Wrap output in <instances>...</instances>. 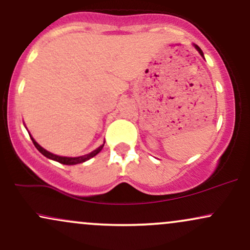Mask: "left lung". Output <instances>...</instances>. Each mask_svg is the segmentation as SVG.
Instances as JSON below:
<instances>
[{
  "mask_svg": "<svg viewBox=\"0 0 250 250\" xmlns=\"http://www.w3.org/2000/svg\"><path fill=\"white\" fill-rule=\"evenodd\" d=\"M195 48H196V49H197V50H199V53L201 54V55H202V56H203V53H202V50H201V49H200V47H199V45H195Z\"/></svg>",
  "mask_w": 250,
  "mask_h": 250,
  "instance_id": "1",
  "label": "left lung"
}]
</instances>
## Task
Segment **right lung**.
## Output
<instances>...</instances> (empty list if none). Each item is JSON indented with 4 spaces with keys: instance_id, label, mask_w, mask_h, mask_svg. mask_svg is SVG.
<instances>
[{
    "instance_id": "obj_1",
    "label": "right lung",
    "mask_w": 250,
    "mask_h": 250,
    "mask_svg": "<svg viewBox=\"0 0 250 250\" xmlns=\"http://www.w3.org/2000/svg\"><path fill=\"white\" fill-rule=\"evenodd\" d=\"M30 137H31V136H30ZM31 141H33L34 146H35V147L37 148V150H39L40 153L44 155V156L48 157V159H51V160H54V161H57V162L62 163V165H77V163H81V162L87 161V160L91 159V157H94V156H95V155L99 154L100 151L102 150L103 146H104V145H102L101 147L97 148L96 150L91 151L90 154L83 155V156H79V157H64V156H57V155L51 154V153H49V151L45 150V149H43V148L41 147V146H40L39 143H37V142L35 141V140L33 139V137H31Z\"/></svg>"
}]
</instances>
